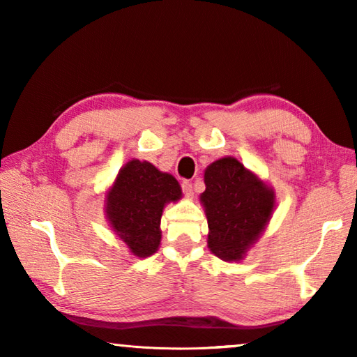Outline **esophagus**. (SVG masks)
<instances>
[{"instance_id":"1","label":"esophagus","mask_w":357,"mask_h":357,"mask_svg":"<svg viewBox=\"0 0 357 357\" xmlns=\"http://www.w3.org/2000/svg\"><path fill=\"white\" fill-rule=\"evenodd\" d=\"M181 187H183V192L185 197H192L193 195V187H192V183H189V181H183V184H181Z\"/></svg>"}]
</instances>
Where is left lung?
I'll return each mask as SVG.
<instances>
[{
  "label": "left lung",
  "instance_id": "8db88e82",
  "mask_svg": "<svg viewBox=\"0 0 357 357\" xmlns=\"http://www.w3.org/2000/svg\"><path fill=\"white\" fill-rule=\"evenodd\" d=\"M204 184L209 249L225 261H239L269 222L274 192L233 157L213 162L204 172Z\"/></svg>",
  "mask_w": 357,
  "mask_h": 357
}]
</instances>
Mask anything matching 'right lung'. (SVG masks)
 <instances>
[{"label": "right lung", "mask_w": 357, "mask_h": 357, "mask_svg": "<svg viewBox=\"0 0 357 357\" xmlns=\"http://www.w3.org/2000/svg\"><path fill=\"white\" fill-rule=\"evenodd\" d=\"M181 198L172 174L149 162L130 160L121 168L107 195V217L112 228L134 255H153L160 244V217L165 203Z\"/></svg>", "instance_id": "1"}]
</instances>
